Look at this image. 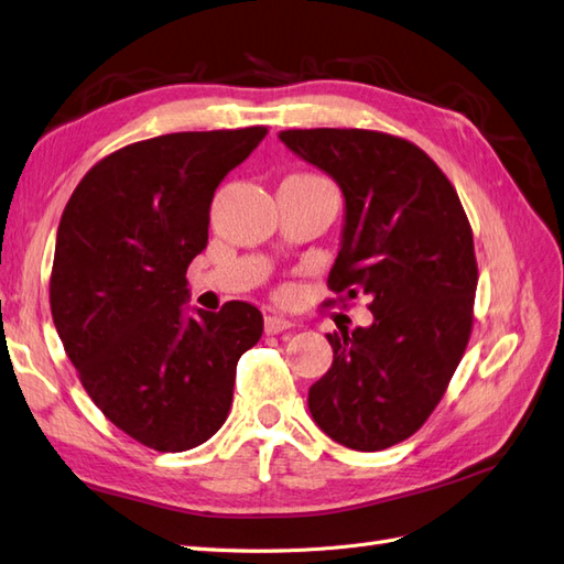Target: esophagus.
<instances>
[{
    "mask_svg": "<svg viewBox=\"0 0 564 564\" xmlns=\"http://www.w3.org/2000/svg\"><path fill=\"white\" fill-rule=\"evenodd\" d=\"M292 327H294L292 319H286V317H282V315H268V317H265V332H268V334H280V332L292 329Z\"/></svg>",
    "mask_w": 564,
    "mask_h": 564,
    "instance_id": "obj_1",
    "label": "esophagus"
}]
</instances>
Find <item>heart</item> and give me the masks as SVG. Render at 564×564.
Here are the masks:
<instances>
[{"label":"heart","instance_id":"obj_1","mask_svg":"<svg viewBox=\"0 0 564 564\" xmlns=\"http://www.w3.org/2000/svg\"><path fill=\"white\" fill-rule=\"evenodd\" d=\"M301 177H313V175H301ZM315 180H319V177H315Z\"/></svg>","mask_w":564,"mask_h":564}]
</instances>
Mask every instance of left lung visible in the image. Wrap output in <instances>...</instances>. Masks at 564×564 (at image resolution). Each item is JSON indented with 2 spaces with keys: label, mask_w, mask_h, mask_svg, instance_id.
<instances>
[{
  "label": "left lung",
  "mask_w": 564,
  "mask_h": 564,
  "mask_svg": "<svg viewBox=\"0 0 564 564\" xmlns=\"http://www.w3.org/2000/svg\"><path fill=\"white\" fill-rule=\"evenodd\" d=\"M286 149L344 194L334 294L370 296L372 325L327 334L332 368L308 391L315 424L354 451L415 434L471 332L477 261L448 177L413 142L375 130H282Z\"/></svg>",
  "instance_id": "8db88e82"
}]
</instances>
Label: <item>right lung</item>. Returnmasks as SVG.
<instances>
[{"label": "right lung", "mask_w": 564, "mask_h": 564, "mask_svg": "<svg viewBox=\"0 0 564 564\" xmlns=\"http://www.w3.org/2000/svg\"><path fill=\"white\" fill-rule=\"evenodd\" d=\"M268 128L173 132L113 151L75 187L56 232L50 306L89 399L140 444L180 453L227 420L237 360L263 315L187 306L225 175Z\"/></svg>", "instance_id": "obj_1"}]
</instances>
